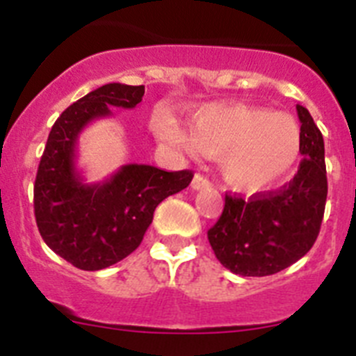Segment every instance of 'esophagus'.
<instances>
[{
  "instance_id": "1",
  "label": "esophagus",
  "mask_w": 356,
  "mask_h": 356,
  "mask_svg": "<svg viewBox=\"0 0 356 356\" xmlns=\"http://www.w3.org/2000/svg\"><path fill=\"white\" fill-rule=\"evenodd\" d=\"M193 191H201V188H209L210 187V181L207 180L203 175H196L193 178V184H191Z\"/></svg>"
}]
</instances>
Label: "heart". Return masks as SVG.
Wrapping results in <instances>:
<instances>
[{
	"instance_id": "b5f03b06",
	"label": "heart",
	"mask_w": 356,
	"mask_h": 356,
	"mask_svg": "<svg viewBox=\"0 0 356 356\" xmlns=\"http://www.w3.org/2000/svg\"><path fill=\"white\" fill-rule=\"evenodd\" d=\"M156 137L188 155L221 156V175L229 187L259 193L273 187L294 168L301 153L300 124L287 114L262 106L209 105L191 121V134L169 112L153 119Z\"/></svg>"
}]
</instances>
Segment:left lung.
<instances>
[{
  "mask_svg": "<svg viewBox=\"0 0 356 356\" xmlns=\"http://www.w3.org/2000/svg\"><path fill=\"white\" fill-rule=\"evenodd\" d=\"M301 155L298 175L273 193L250 200L226 196L225 209L209 229L217 260L235 275L269 276L305 257L319 235L328 180L325 140L312 115L298 105Z\"/></svg>",
  "mask_w": 356,
  "mask_h": 356,
  "instance_id": "obj_1",
  "label": "left lung"
}]
</instances>
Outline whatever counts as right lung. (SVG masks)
Segmentation results:
<instances>
[{
	"instance_id": "right-lung-1",
	"label": "right lung",
	"mask_w": 356,
	"mask_h": 356,
	"mask_svg": "<svg viewBox=\"0 0 356 356\" xmlns=\"http://www.w3.org/2000/svg\"><path fill=\"white\" fill-rule=\"evenodd\" d=\"M144 85L106 83L62 112L49 131L33 185L35 221L44 242L83 271H99L139 248L153 212L193 180V171H162L128 163L97 184L76 168V143L89 122L110 118V106L135 108Z\"/></svg>"
}]
</instances>
